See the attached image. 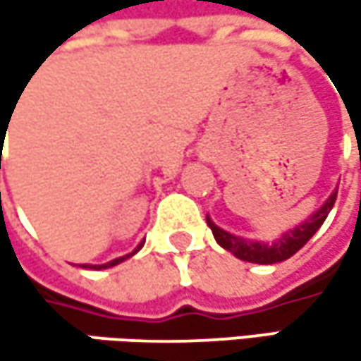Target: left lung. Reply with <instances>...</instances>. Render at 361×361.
<instances>
[{
	"label": "left lung",
	"mask_w": 361,
	"mask_h": 361,
	"mask_svg": "<svg viewBox=\"0 0 361 361\" xmlns=\"http://www.w3.org/2000/svg\"><path fill=\"white\" fill-rule=\"evenodd\" d=\"M336 200V190L324 200V204L320 209H316L307 219H303L299 226L290 228L288 232H284L282 236H278L271 243H259V240H249L236 234H230L226 230H221L209 215H207V226L211 228L217 245L226 251H230L234 257L249 261V263H259V265H271V263H280L286 261L288 257H293L299 249H303V245L320 230V226L324 224L328 213L332 211Z\"/></svg>",
	"instance_id": "8db88e82"
}]
</instances>
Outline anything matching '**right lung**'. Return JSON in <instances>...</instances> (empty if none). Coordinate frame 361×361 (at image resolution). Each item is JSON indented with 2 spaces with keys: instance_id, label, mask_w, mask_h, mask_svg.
<instances>
[{
  "instance_id": "obj_1",
  "label": "right lung",
  "mask_w": 361,
  "mask_h": 361,
  "mask_svg": "<svg viewBox=\"0 0 361 361\" xmlns=\"http://www.w3.org/2000/svg\"><path fill=\"white\" fill-rule=\"evenodd\" d=\"M144 247V243L135 249L133 252H129V255H123V257H116V259H112V261H109V263H102V265H92V263H83V267H90V269H106V267H114V265H118L121 261H125V259H129L131 255H135V252L140 251Z\"/></svg>"
}]
</instances>
